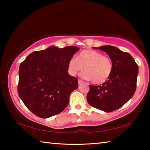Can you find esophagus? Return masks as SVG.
<instances>
[{"label": "esophagus", "instance_id": "obj_1", "mask_svg": "<svg viewBox=\"0 0 150 150\" xmlns=\"http://www.w3.org/2000/svg\"><path fill=\"white\" fill-rule=\"evenodd\" d=\"M83 83V81L82 80H81V79H79L78 80V84L79 85H81Z\"/></svg>", "mask_w": 150, "mask_h": 150}]
</instances>
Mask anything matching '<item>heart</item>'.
Here are the masks:
<instances>
[{"label": "heart", "instance_id": "obj_1", "mask_svg": "<svg viewBox=\"0 0 150 150\" xmlns=\"http://www.w3.org/2000/svg\"><path fill=\"white\" fill-rule=\"evenodd\" d=\"M84 70L83 78L91 80L95 84L103 83L108 79L113 70V63L108 56L94 50H83L77 58H72L69 63V70L75 75Z\"/></svg>", "mask_w": 150, "mask_h": 150}]
</instances>
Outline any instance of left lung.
Masks as SVG:
<instances>
[{
  "label": "left lung",
  "mask_w": 150,
  "mask_h": 150,
  "mask_svg": "<svg viewBox=\"0 0 150 150\" xmlns=\"http://www.w3.org/2000/svg\"><path fill=\"white\" fill-rule=\"evenodd\" d=\"M98 49L110 57L113 70L102 85H89L87 99L93 107L110 112L122 107L135 93L138 65L130 54L117 47L104 45Z\"/></svg>",
  "instance_id": "obj_1"
}]
</instances>
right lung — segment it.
Segmentation results:
<instances>
[{"instance_id": "add662e5", "label": "right lung", "mask_w": 150, "mask_h": 150, "mask_svg": "<svg viewBox=\"0 0 150 150\" xmlns=\"http://www.w3.org/2000/svg\"><path fill=\"white\" fill-rule=\"evenodd\" d=\"M79 50L75 46H52L32 52L20 63L18 93L34 115L49 118L68 105L70 94L78 87V79L67 70Z\"/></svg>"}]
</instances>
